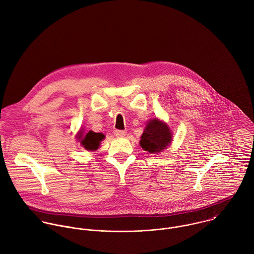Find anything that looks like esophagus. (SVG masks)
<instances>
[{
  "label": "esophagus",
  "mask_w": 254,
  "mask_h": 254,
  "mask_svg": "<svg viewBox=\"0 0 254 254\" xmlns=\"http://www.w3.org/2000/svg\"><path fill=\"white\" fill-rule=\"evenodd\" d=\"M114 133H115L116 136H125L126 135V131L125 130H121V129H116L114 131Z\"/></svg>",
  "instance_id": "esophagus-1"
}]
</instances>
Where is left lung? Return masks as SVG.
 <instances>
[{
	"instance_id": "8db88e82",
	"label": "left lung",
	"mask_w": 254,
	"mask_h": 254,
	"mask_svg": "<svg viewBox=\"0 0 254 254\" xmlns=\"http://www.w3.org/2000/svg\"><path fill=\"white\" fill-rule=\"evenodd\" d=\"M140 146L150 153L161 152L172 141V134L166 124L157 119L149 121L140 137Z\"/></svg>"
}]
</instances>
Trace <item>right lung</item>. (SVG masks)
I'll return each instance as SVG.
<instances>
[{
	"label": "right lung",
	"instance_id": "add662e5",
	"mask_svg": "<svg viewBox=\"0 0 254 254\" xmlns=\"http://www.w3.org/2000/svg\"><path fill=\"white\" fill-rule=\"evenodd\" d=\"M77 138L85 149L91 151L98 149L100 141L104 138V134L100 132H94L92 130L88 132H84L81 130L77 135Z\"/></svg>",
	"mask_w": 254,
	"mask_h": 254
}]
</instances>
